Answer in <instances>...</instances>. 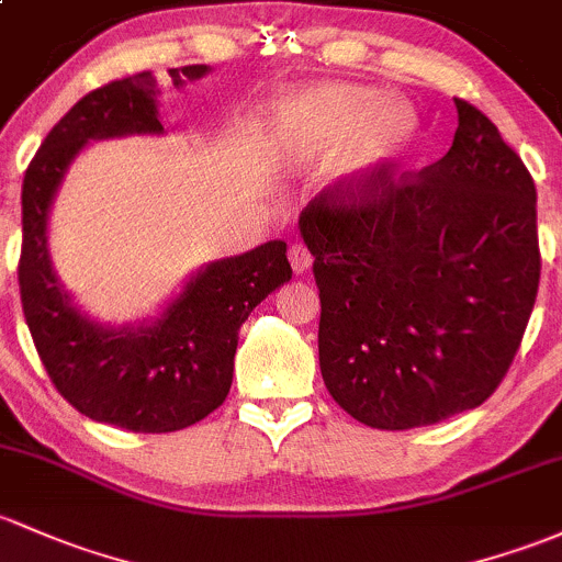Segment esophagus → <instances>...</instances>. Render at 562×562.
Segmentation results:
<instances>
[{
	"label": "esophagus",
	"instance_id": "1",
	"mask_svg": "<svg viewBox=\"0 0 562 562\" xmlns=\"http://www.w3.org/2000/svg\"><path fill=\"white\" fill-rule=\"evenodd\" d=\"M289 262H292L294 273L303 276V273H307V270H311L313 257L303 244H294V246H289Z\"/></svg>",
	"mask_w": 562,
	"mask_h": 562
}]
</instances>
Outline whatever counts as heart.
<instances>
[{"instance_id": "heart-1", "label": "heart", "mask_w": 562, "mask_h": 562, "mask_svg": "<svg viewBox=\"0 0 562 562\" xmlns=\"http://www.w3.org/2000/svg\"><path fill=\"white\" fill-rule=\"evenodd\" d=\"M279 125L300 158L346 144L342 171L353 182H370L407 153L418 134V114L407 101L380 99L372 88L329 82L289 95Z\"/></svg>"}]
</instances>
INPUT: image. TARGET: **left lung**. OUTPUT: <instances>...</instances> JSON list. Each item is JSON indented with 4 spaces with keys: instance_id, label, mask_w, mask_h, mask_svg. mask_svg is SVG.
<instances>
[{
    "instance_id": "obj_1",
    "label": "left lung",
    "mask_w": 562,
    "mask_h": 562,
    "mask_svg": "<svg viewBox=\"0 0 562 562\" xmlns=\"http://www.w3.org/2000/svg\"><path fill=\"white\" fill-rule=\"evenodd\" d=\"M418 177L394 166L313 201L318 364L331 400L385 431L480 407L509 370L539 292L536 187L476 106Z\"/></svg>"
}]
</instances>
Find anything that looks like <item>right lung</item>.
I'll return each instance as SVG.
<instances>
[{
  "instance_id": "1",
  "label": "right lung",
  "mask_w": 562,
  "mask_h": 562,
  "mask_svg": "<svg viewBox=\"0 0 562 562\" xmlns=\"http://www.w3.org/2000/svg\"><path fill=\"white\" fill-rule=\"evenodd\" d=\"M206 64L168 69L173 88L201 80ZM153 71L90 90L53 125L23 177L18 265L23 316L56 389L99 424L179 431L214 413L233 383L238 329L270 292L292 279L283 240L214 259L184 281L158 316L101 324L77 307L50 259L47 222L66 171L90 142L162 136Z\"/></svg>"
}]
</instances>
